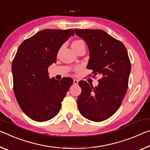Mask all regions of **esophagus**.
<instances>
[{
    "instance_id": "obj_1",
    "label": "esophagus",
    "mask_w": 150,
    "mask_h": 150,
    "mask_svg": "<svg viewBox=\"0 0 150 150\" xmlns=\"http://www.w3.org/2000/svg\"><path fill=\"white\" fill-rule=\"evenodd\" d=\"M78 83H79V81H78L77 79L73 80V84H74V85H77Z\"/></svg>"
}]
</instances>
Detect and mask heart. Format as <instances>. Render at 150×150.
I'll return each instance as SVG.
<instances>
[{
    "label": "heart",
    "instance_id": "heart-1",
    "mask_svg": "<svg viewBox=\"0 0 150 150\" xmlns=\"http://www.w3.org/2000/svg\"><path fill=\"white\" fill-rule=\"evenodd\" d=\"M81 45H85L84 42L81 41V40H77V41H75L73 42L72 45H71V47H72L73 49H76L77 47H79Z\"/></svg>",
    "mask_w": 150,
    "mask_h": 150
}]
</instances>
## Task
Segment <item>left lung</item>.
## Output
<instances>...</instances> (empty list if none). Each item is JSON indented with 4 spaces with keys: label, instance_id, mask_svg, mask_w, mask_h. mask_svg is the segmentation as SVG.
Returning <instances> with one entry per match:
<instances>
[{
    "label": "left lung",
    "instance_id": "left-lung-1",
    "mask_svg": "<svg viewBox=\"0 0 150 150\" xmlns=\"http://www.w3.org/2000/svg\"><path fill=\"white\" fill-rule=\"evenodd\" d=\"M89 50L87 69L101 78L96 87L79 82L81 93L77 97L80 113L87 120L99 122L112 116L123 100L128 87L131 63L125 45L100 29H75Z\"/></svg>",
    "mask_w": 150,
    "mask_h": 150
}]
</instances>
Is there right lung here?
<instances>
[{
	"mask_svg": "<svg viewBox=\"0 0 150 150\" xmlns=\"http://www.w3.org/2000/svg\"><path fill=\"white\" fill-rule=\"evenodd\" d=\"M71 36L72 28L45 29L24 41L12 63L13 89L23 111L36 122H46L60 111L61 102L73 80L50 79L49 67L56 63L59 49Z\"/></svg>",
	"mask_w": 150,
	"mask_h": 150,
	"instance_id": "obj_1",
	"label": "right lung"
}]
</instances>
